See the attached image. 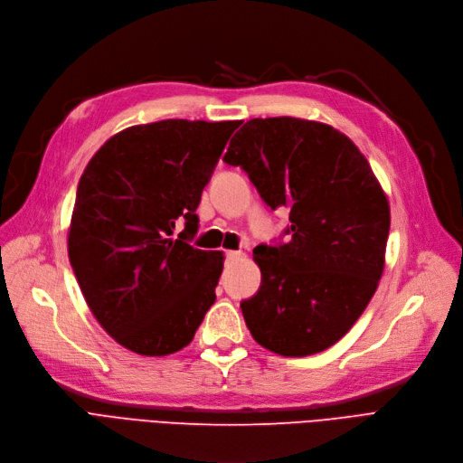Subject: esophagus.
Wrapping results in <instances>:
<instances>
[{"label":"esophagus","mask_w":463,"mask_h":463,"mask_svg":"<svg viewBox=\"0 0 463 463\" xmlns=\"http://www.w3.org/2000/svg\"><path fill=\"white\" fill-rule=\"evenodd\" d=\"M241 256V250H226L228 260H237Z\"/></svg>","instance_id":"esophagus-1"}]
</instances>
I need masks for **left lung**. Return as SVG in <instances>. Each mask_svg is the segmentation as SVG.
<instances>
[{
    "mask_svg": "<svg viewBox=\"0 0 463 463\" xmlns=\"http://www.w3.org/2000/svg\"><path fill=\"white\" fill-rule=\"evenodd\" d=\"M224 162L290 218L288 243L254 249L261 284L241 303L254 341L290 358L335 345L384 269L390 205L369 162L335 128L294 117L249 120Z\"/></svg>",
    "mask_w": 463,
    "mask_h": 463,
    "instance_id": "1",
    "label": "left lung"
}]
</instances>
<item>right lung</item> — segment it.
Returning a JSON list of instances; mask_svg holds the SVG:
<instances>
[{"label": "right lung", "instance_id": "add662e5", "mask_svg": "<svg viewBox=\"0 0 463 463\" xmlns=\"http://www.w3.org/2000/svg\"><path fill=\"white\" fill-rule=\"evenodd\" d=\"M239 120L169 118L126 128L79 181L68 252L80 292L105 332L141 356L194 339L214 303L220 250L194 249L195 209ZM185 232L172 237L176 220Z\"/></svg>", "mask_w": 463, "mask_h": 463}]
</instances>
